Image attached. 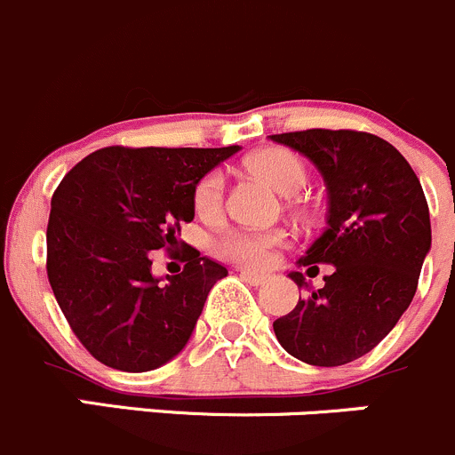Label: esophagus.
<instances>
[{
	"label": "esophagus",
	"instance_id": "34e87169",
	"mask_svg": "<svg viewBox=\"0 0 455 455\" xmlns=\"http://www.w3.org/2000/svg\"><path fill=\"white\" fill-rule=\"evenodd\" d=\"M240 277L244 279L246 283H251V286H264L266 283V275H259V273H251V270H242Z\"/></svg>",
	"mask_w": 455,
	"mask_h": 455
}]
</instances>
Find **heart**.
<instances>
[{"instance_id": "b5f03b06", "label": "heart", "mask_w": 455, "mask_h": 455, "mask_svg": "<svg viewBox=\"0 0 455 455\" xmlns=\"http://www.w3.org/2000/svg\"><path fill=\"white\" fill-rule=\"evenodd\" d=\"M246 167L273 185L279 194H297L308 180V169L295 151L286 147H264L249 156ZM227 182L220 172H209L196 185L194 204L202 215H215L224 204ZM283 244L279 231H227L220 237V251L233 261L251 268L266 266L273 257V249Z\"/></svg>"}]
</instances>
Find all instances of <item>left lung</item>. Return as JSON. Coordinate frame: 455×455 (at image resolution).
<instances>
[{"mask_svg": "<svg viewBox=\"0 0 455 455\" xmlns=\"http://www.w3.org/2000/svg\"><path fill=\"white\" fill-rule=\"evenodd\" d=\"M270 140L299 151L323 176L325 228L299 266H334L323 288L275 321V337L304 363L346 365L374 350L414 299L431 249L423 187L401 151L374 134L306 130ZM288 277L308 286L297 270Z\"/></svg>", "mask_w": 455, "mask_h": 455, "instance_id": "8db88e82", "label": "left lung"}]
</instances>
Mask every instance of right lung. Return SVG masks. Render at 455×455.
<instances>
[{"label":"right lung","instance_id":"right-lung-1","mask_svg":"<svg viewBox=\"0 0 455 455\" xmlns=\"http://www.w3.org/2000/svg\"><path fill=\"white\" fill-rule=\"evenodd\" d=\"M240 147H105L72 167L48 220V279L92 356L149 371L180 355L215 282L228 270L187 249L185 270L151 273V251L178 246L196 185Z\"/></svg>","mask_w":455,"mask_h":455}]
</instances>
